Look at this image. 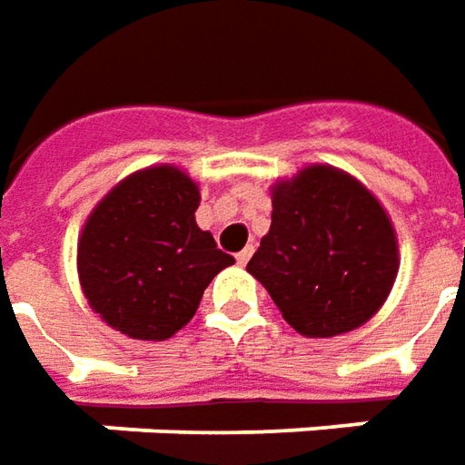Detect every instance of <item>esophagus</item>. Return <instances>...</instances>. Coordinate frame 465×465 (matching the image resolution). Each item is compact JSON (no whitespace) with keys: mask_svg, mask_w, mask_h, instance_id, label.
<instances>
[{"mask_svg":"<svg viewBox=\"0 0 465 465\" xmlns=\"http://www.w3.org/2000/svg\"><path fill=\"white\" fill-rule=\"evenodd\" d=\"M252 252H254V249H252V247H244V249H242V252L236 254V262H239V264H247V262H249V257H252Z\"/></svg>","mask_w":465,"mask_h":465,"instance_id":"34e87169","label":"esophagus"}]
</instances>
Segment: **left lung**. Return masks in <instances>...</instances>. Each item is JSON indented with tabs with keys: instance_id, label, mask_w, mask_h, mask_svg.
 <instances>
[{
	"instance_id": "8db88e82",
	"label": "left lung",
	"mask_w": 465,
	"mask_h": 465,
	"mask_svg": "<svg viewBox=\"0 0 465 465\" xmlns=\"http://www.w3.org/2000/svg\"><path fill=\"white\" fill-rule=\"evenodd\" d=\"M247 270L303 337L365 324L389 298L399 242L376 195L329 164L272 184V223Z\"/></svg>"
}]
</instances>
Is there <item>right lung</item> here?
Wrapping results in <instances>:
<instances>
[{"instance_id":"right-lung-1","label":"right lung","mask_w":465,"mask_h":465,"mask_svg":"<svg viewBox=\"0 0 465 465\" xmlns=\"http://www.w3.org/2000/svg\"><path fill=\"white\" fill-rule=\"evenodd\" d=\"M198 205V183L156 164L128 174L89 213L76 247L79 282L94 313L125 337L169 340L233 264L195 223Z\"/></svg>"}]
</instances>
